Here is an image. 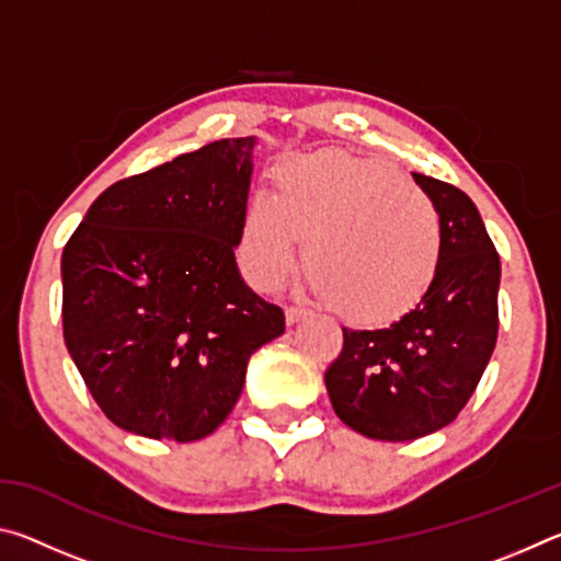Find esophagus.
<instances>
[{
  "label": "esophagus",
  "mask_w": 561,
  "mask_h": 561,
  "mask_svg": "<svg viewBox=\"0 0 561 561\" xmlns=\"http://www.w3.org/2000/svg\"><path fill=\"white\" fill-rule=\"evenodd\" d=\"M309 311L304 307H287V324H297L304 317H307Z\"/></svg>",
  "instance_id": "34e87169"
}]
</instances>
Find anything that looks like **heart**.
<instances>
[{
	"mask_svg": "<svg viewBox=\"0 0 561 561\" xmlns=\"http://www.w3.org/2000/svg\"><path fill=\"white\" fill-rule=\"evenodd\" d=\"M304 242L314 289L351 317L405 307L440 260V213L401 170L346 153L299 156L274 175V193L247 205L244 272L262 289L289 277Z\"/></svg>",
	"mask_w": 561,
	"mask_h": 561,
	"instance_id": "b5f03b06",
	"label": "heart"
}]
</instances>
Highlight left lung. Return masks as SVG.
<instances>
[{
  "mask_svg": "<svg viewBox=\"0 0 561 561\" xmlns=\"http://www.w3.org/2000/svg\"><path fill=\"white\" fill-rule=\"evenodd\" d=\"M440 213V260L425 291L383 327L344 329L324 383L336 415L374 440L445 428L470 401L497 341L500 257L462 190L413 173Z\"/></svg>",
  "mask_w": 561,
  "mask_h": 561,
  "instance_id": "1",
  "label": "left lung"
}]
</instances>
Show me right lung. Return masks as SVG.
<instances>
[{
  "instance_id": "add662e5",
  "label": "right lung",
  "mask_w": 561,
  "mask_h": 561,
  "mask_svg": "<svg viewBox=\"0 0 561 561\" xmlns=\"http://www.w3.org/2000/svg\"><path fill=\"white\" fill-rule=\"evenodd\" d=\"M254 136L225 138L93 201L64 247V339L101 411L153 440H201L284 334L237 270Z\"/></svg>"
}]
</instances>
